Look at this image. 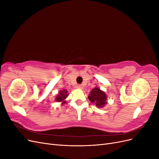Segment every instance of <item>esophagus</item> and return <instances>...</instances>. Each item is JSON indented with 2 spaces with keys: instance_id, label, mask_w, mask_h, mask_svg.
Here are the masks:
<instances>
[{
  "instance_id": "34e87169",
  "label": "esophagus",
  "mask_w": 159,
  "mask_h": 159,
  "mask_svg": "<svg viewBox=\"0 0 159 159\" xmlns=\"http://www.w3.org/2000/svg\"><path fill=\"white\" fill-rule=\"evenodd\" d=\"M77 88L83 89V86H82V85H77Z\"/></svg>"
}]
</instances>
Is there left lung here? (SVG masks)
I'll return each instance as SVG.
<instances>
[{
	"label": "left lung",
	"instance_id": "1",
	"mask_svg": "<svg viewBox=\"0 0 159 159\" xmlns=\"http://www.w3.org/2000/svg\"><path fill=\"white\" fill-rule=\"evenodd\" d=\"M88 99L91 103L96 105V107L99 108H102L107 104V95L105 91L98 87H95L90 91Z\"/></svg>",
	"mask_w": 159,
	"mask_h": 159
}]
</instances>
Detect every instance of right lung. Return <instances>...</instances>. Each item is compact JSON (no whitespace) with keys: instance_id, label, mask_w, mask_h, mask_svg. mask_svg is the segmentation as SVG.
I'll use <instances>...</instances> for the list:
<instances>
[{"instance_id":"add662e5","label":"right lung","mask_w":159,"mask_h":159,"mask_svg":"<svg viewBox=\"0 0 159 159\" xmlns=\"http://www.w3.org/2000/svg\"><path fill=\"white\" fill-rule=\"evenodd\" d=\"M68 91L66 89H62L60 90L58 93H57L56 96V101L57 102H61V104H65L66 103V101L65 100L68 96L69 95V93H68Z\"/></svg>"}]
</instances>
